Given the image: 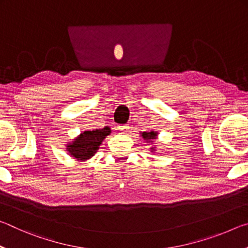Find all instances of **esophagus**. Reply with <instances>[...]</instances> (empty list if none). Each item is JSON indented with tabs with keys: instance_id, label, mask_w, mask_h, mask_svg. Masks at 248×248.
<instances>
[{
	"instance_id": "obj_1",
	"label": "esophagus",
	"mask_w": 248,
	"mask_h": 248,
	"mask_svg": "<svg viewBox=\"0 0 248 248\" xmlns=\"http://www.w3.org/2000/svg\"><path fill=\"white\" fill-rule=\"evenodd\" d=\"M119 130L121 132H124V133H128L129 132V129H130V127L129 125H119Z\"/></svg>"
}]
</instances>
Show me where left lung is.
I'll return each mask as SVG.
<instances>
[{
	"instance_id": "left-lung-1",
	"label": "left lung",
	"mask_w": 248,
	"mask_h": 248,
	"mask_svg": "<svg viewBox=\"0 0 248 248\" xmlns=\"http://www.w3.org/2000/svg\"><path fill=\"white\" fill-rule=\"evenodd\" d=\"M140 136L143 138V140L146 142L148 144H152V146L150 148V151L152 153H154L156 151V146L154 145V140L157 139L158 133L157 131H144V132H140Z\"/></svg>"
}]
</instances>
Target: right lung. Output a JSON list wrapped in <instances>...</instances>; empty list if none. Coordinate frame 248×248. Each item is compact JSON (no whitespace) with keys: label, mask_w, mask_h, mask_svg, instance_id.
Listing matches in <instances>:
<instances>
[{"label":"right lung","mask_w":248,"mask_h":248,"mask_svg":"<svg viewBox=\"0 0 248 248\" xmlns=\"http://www.w3.org/2000/svg\"><path fill=\"white\" fill-rule=\"evenodd\" d=\"M110 133L111 129L109 127L87 130L79 133L72 141L68 142L65 150L72 158H75L78 162H85L94 156L105 138Z\"/></svg>","instance_id":"add662e5"}]
</instances>
